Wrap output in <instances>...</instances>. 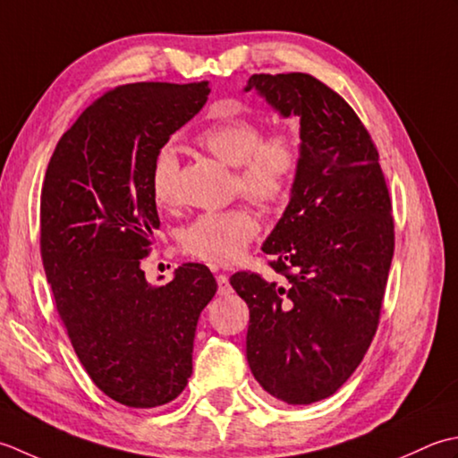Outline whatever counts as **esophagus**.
<instances>
[{"mask_svg":"<svg viewBox=\"0 0 458 458\" xmlns=\"http://www.w3.org/2000/svg\"><path fill=\"white\" fill-rule=\"evenodd\" d=\"M217 284H219V294H229L231 293V284L227 275H217Z\"/></svg>","mask_w":458,"mask_h":458,"instance_id":"obj_1","label":"esophagus"}]
</instances>
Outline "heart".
Returning <instances> with one entry per match:
<instances>
[{
  "mask_svg": "<svg viewBox=\"0 0 458 458\" xmlns=\"http://www.w3.org/2000/svg\"><path fill=\"white\" fill-rule=\"evenodd\" d=\"M195 144L223 165L235 167L233 177L241 195L263 205H276L291 195L302 164V148L294 134L263 136L257 120L241 114L213 120L195 134ZM175 175V150L164 146L150 172L152 195L160 205L174 201ZM259 227L257 216L247 208L205 213L182 231L180 245L183 253L205 263L231 265L245 253Z\"/></svg>",
  "mask_w": 458,
  "mask_h": 458,
  "instance_id": "b5f03b06",
  "label": "heart"
}]
</instances>
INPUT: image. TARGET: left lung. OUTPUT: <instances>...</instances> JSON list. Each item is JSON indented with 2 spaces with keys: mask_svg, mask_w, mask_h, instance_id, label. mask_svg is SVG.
Masks as SVG:
<instances>
[{
  "mask_svg": "<svg viewBox=\"0 0 458 458\" xmlns=\"http://www.w3.org/2000/svg\"><path fill=\"white\" fill-rule=\"evenodd\" d=\"M278 114L301 120L302 164L283 217L263 242L284 276L235 273L249 306L247 361L288 405L335 394L376 335L394 259V217L379 154L356 112L312 74H253Z\"/></svg>",
  "mask_w": 458,
  "mask_h": 458,
  "instance_id": "1",
  "label": "left lung"
}]
</instances>
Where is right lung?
I'll return each instance as SVG.
<instances>
[{"label": "right lung", "instance_id": "right-lung-1", "mask_svg": "<svg viewBox=\"0 0 458 458\" xmlns=\"http://www.w3.org/2000/svg\"><path fill=\"white\" fill-rule=\"evenodd\" d=\"M208 82H134L82 112L47 165L41 257L74 352L100 391L126 407L170 403L191 376L199 314L217 293L199 263L152 286L140 259L160 229L154 157L198 114Z\"/></svg>", "mask_w": 458, "mask_h": 458}]
</instances>
